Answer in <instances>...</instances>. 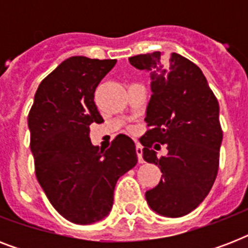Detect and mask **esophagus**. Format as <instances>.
I'll return each instance as SVG.
<instances>
[{"instance_id":"1","label":"esophagus","mask_w":248,"mask_h":248,"mask_svg":"<svg viewBox=\"0 0 248 248\" xmlns=\"http://www.w3.org/2000/svg\"><path fill=\"white\" fill-rule=\"evenodd\" d=\"M135 149H136V155H138V159H139V162L143 163L144 159H143V147H141V144L136 143Z\"/></svg>"}]
</instances>
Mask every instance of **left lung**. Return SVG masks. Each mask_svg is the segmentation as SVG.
Here are the masks:
<instances>
[{"instance_id": "left-lung-1", "label": "left lung", "mask_w": 248, "mask_h": 248, "mask_svg": "<svg viewBox=\"0 0 248 248\" xmlns=\"http://www.w3.org/2000/svg\"><path fill=\"white\" fill-rule=\"evenodd\" d=\"M130 64L151 72L148 130L141 138L143 158L158 165V185L145 193L153 211L169 217L192 212L211 190L219 171L223 130L219 101L200 67L184 56L159 51L132 56ZM165 143L169 153L158 159L151 149ZM155 147H160L156 144Z\"/></svg>"}]
</instances>
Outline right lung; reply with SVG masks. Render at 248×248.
Wrapping results in <instances>:
<instances>
[{
	"instance_id": "1",
	"label": "right lung",
	"mask_w": 248,
	"mask_h": 248,
	"mask_svg": "<svg viewBox=\"0 0 248 248\" xmlns=\"http://www.w3.org/2000/svg\"><path fill=\"white\" fill-rule=\"evenodd\" d=\"M116 59L72 56L40 83L28 114L37 180L56 211L76 224L108 215L117 180L138 163L135 143L118 135L93 147L90 124L104 120L93 93Z\"/></svg>"
}]
</instances>
